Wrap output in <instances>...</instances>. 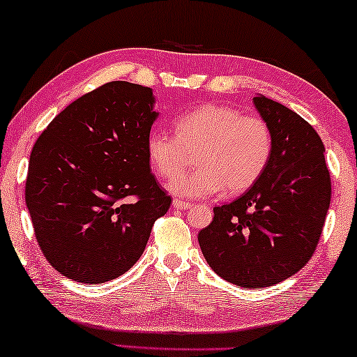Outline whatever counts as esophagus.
<instances>
[{
  "label": "esophagus",
  "mask_w": 357,
  "mask_h": 357,
  "mask_svg": "<svg viewBox=\"0 0 357 357\" xmlns=\"http://www.w3.org/2000/svg\"><path fill=\"white\" fill-rule=\"evenodd\" d=\"M172 206H174L175 210H188L191 207V204L185 202V201H180V199H174Z\"/></svg>",
  "instance_id": "esophagus-1"
}]
</instances>
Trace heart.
Returning <instances> with one entry per match:
<instances>
[{
  "label": "heart",
  "mask_w": 357,
  "mask_h": 357,
  "mask_svg": "<svg viewBox=\"0 0 357 357\" xmlns=\"http://www.w3.org/2000/svg\"><path fill=\"white\" fill-rule=\"evenodd\" d=\"M174 126L175 136L150 132L147 156L158 174L172 178L196 151V171L167 185L175 196L207 197L223 188L227 195H238L258 182L271 161V128L234 107L204 104L180 115Z\"/></svg>",
  "instance_id": "obj_1"
}]
</instances>
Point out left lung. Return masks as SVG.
Masks as SVG:
<instances>
[{"label": "left lung", "instance_id": "8db88e82", "mask_svg": "<svg viewBox=\"0 0 357 357\" xmlns=\"http://www.w3.org/2000/svg\"><path fill=\"white\" fill-rule=\"evenodd\" d=\"M253 104L272 132V156L258 182L213 208L197 236L212 271L242 288L273 286L312 258L331 204L324 144L301 115L256 95Z\"/></svg>", "mask_w": 357, "mask_h": 357}]
</instances>
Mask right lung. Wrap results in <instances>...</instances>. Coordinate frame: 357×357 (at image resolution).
<instances>
[{"instance_id": "obj_1", "label": "right lung", "mask_w": 357, "mask_h": 357, "mask_svg": "<svg viewBox=\"0 0 357 357\" xmlns=\"http://www.w3.org/2000/svg\"><path fill=\"white\" fill-rule=\"evenodd\" d=\"M155 102L149 86L109 82L61 110L34 144L25 201L63 277L96 284L123 275L171 207L147 156Z\"/></svg>"}]
</instances>
